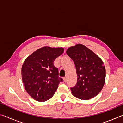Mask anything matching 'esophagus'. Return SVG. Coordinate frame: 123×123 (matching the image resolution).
Wrapping results in <instances>:
<instances>
[{
	"instance_id": "34e87169",
	"label": "esophagus",
	"mask_w": 123,
	"mask_h": 123,
	"mask_svg": "<svg viewBox=\"0 0 123 123\" xmlns=\"http://www.w3.org/2000/svg\"><path fill=\"white\" fill-rule=\"evenodd\" d=\"M63 81H64V82H67V77H65V78H63Z\"/></svg>"
}]
</instances>
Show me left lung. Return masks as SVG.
Masks as SVG:
<instances>
[{
  "instance_id": "left-lung-1",
  "label": "left lung",
  "mask_w": 123,
  "mask_h": 123,
  "mask_svg": "<svg viewBox=\"0 0 123 123\" xmlns=\"http://www.w3.org/2000/svg\"><path fill=\"white\" fill-rule=\"evenodd\" d=\"M66 53L74 62L78 77L76 85L70 88L73 95L81 100L95 97L103 89L105 82L103 61L81 44L69 47Z\"/></svg>"
}]
</instances>
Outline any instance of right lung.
Segmentation results:
<instances>
[{
	"label": "right lung",
	"mask_w": 123,
	"mask_h": 123,
	"mask_svg": "<svg viewBox=\"0 0 123 123\" xmlns=\"http://www.w3.org/2000/svg\"><path fill=\"white\" fill-rule=\"evenodd\" d=\"M64 52L63 48L43 47L26 58L22 67V78L27 93L40 102L50 99L63 79L59 78L54 61Z\"/></svg>",
	"instance_id": "1"
}]
</instances>
